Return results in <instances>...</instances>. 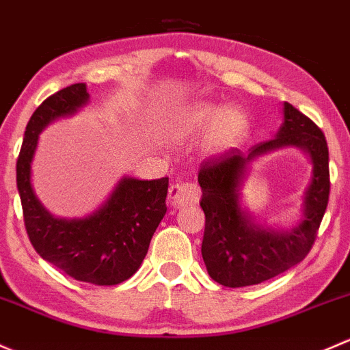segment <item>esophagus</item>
<instances>
[{"mask_svg": "<svg viewBox=\"0 0 350 350\" xmlns=\"http://www.w3.org/2000/svg\"><path fill=\"white\" fill-rule=\"evenodd\" d=\"M199 189L196 185H190V183H174L168 190V200L172 205L178 207V205H187L192 204V202L199 200Z\"/></svg>", "mask_w": 350, "mask_h": 350, "instance_id": "obj_1", "label": "esophagus"}]
</instances>
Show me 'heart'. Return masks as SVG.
<instances>
[{"label":"heart","mask_w":350,"mask_h":350,"mask_svg":"<svg viewBox=\"0 0 350 350\" xmlns=\"http://www.w3.org/2000/svg\"><path fill=\"white\" fill-rule=\"evenodd\" d=\"M189 133H204L211 129L207 145L212 151H222L239 145L247 133V120L236 109H221L217 106L204 104L196 107L183 120Z\"/></svg>","instance_id":"obj_1"}]
</instances>
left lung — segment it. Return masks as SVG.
Returning <instances> with one entry per match:
<instances>
[{
	"mask_svg": "<svg viewBox=\"0 0 350 350\" xmlns=\"http://www.w3.org/2000/svg\"><path fill=\"white\" fill-rule=\"evenodd\" d=\"M283 114L282 128L273 139L251 146L247 154L229 148L200 165V207L205 214L202 258L211 278L224 286L262 283L304 261L325 214L330 193L325 135L290 103H284ZM282 146H300L312 158L314 176L306 194L304 221L291 231L256 228L240 211L237 189L247 161Z\"/></svg>",
	"mask_w": 350,
	"mask_h": 350,
	"instance_id": "1",
	"label": "left lung"
}]
</instances>
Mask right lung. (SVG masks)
Segmentation results:
<instances>
[{
    "instance_id": "right-lung-1",
    "label": "right lung",
    "mask_w": 350,
    "mask_h": 350,
    "mask_svg": "<svg viewBox=\"0 0 350 350\" xmlns=\"http://www.w3.org/2000/svg\"><path fill=\"white\" fill-rule=\"evenodd\" d=\"M85 84H72L46 97L31 114L16 161V185L31 246L45 261L84 283L111 286L131 278L148 253L154 230L167 214L168 176L122 178L109 200L84 219H55L31 189V158L38 135L50 121L88 103Z\"/></svg>"
}]
</instances>
